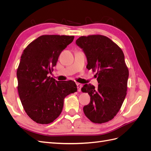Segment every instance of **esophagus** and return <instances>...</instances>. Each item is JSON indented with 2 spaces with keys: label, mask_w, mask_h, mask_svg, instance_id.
Returning <instances> with one entry per match:
<instances>
[{
  "label": "esophagus",
  "mask_w": 151,
  "mask_h": 151,
  "mask_svg": "<svg viewBox=\"0 0 151 151\" xmlns=\"http://www.w3.org/2000/svg\"><path fill=\"white\" fill-rule=\"evenodd\" d=\"M77 91H78L79 92H80V91H81V88H82V86H83V85L80 83H77Z\"/></svg>",
  "instance_id": "esophagus-1"
}]
</instances>
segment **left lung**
<instances>
[{
  "mask_svg": "<svg viewBox=\"0 0 151 151\" xmlns=\"http://www.w3.org/2000/svg\"><path fill=\"white\" fill-rule=\"evenodd\" d=\"M76 43L86 55L87 68L97 70L99 84L97 88L91 84L82 88L91 98L89 104L83 108L84 113L93 123L107 122L119 111L127 94L129 72L124 54L115 43L103 35L81 36Z\"/></svg>",
  "mask_w": 151,
  "mask_h": 151,
  "instance_id": "obj_1",
  "label": "left lung"
}]
</instances>
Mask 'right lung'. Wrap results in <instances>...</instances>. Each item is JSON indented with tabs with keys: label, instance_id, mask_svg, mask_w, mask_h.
<instances>
[{
	"label": "right lung",
	"instance_id": "obj_1",
	"mask_svg": "<svg viewBox=\"0 0 151 151\" xmlns=\"http://www.w3.org/2000/svg\"><path fill=\"white\" fill-rule=\"evenodd\" d=\"M74 38V36L42 35L22 53L17 70L18 93L27 115L36 123L53 122L60 115L64 98L77 90L74 81H57L48 76L62 51Z\"/></svg>",
	"mask_w": 151,
	"mask_h": 151
}]
</instances>
